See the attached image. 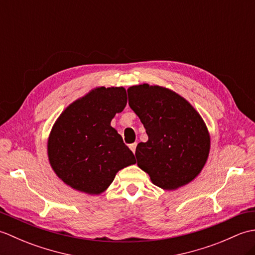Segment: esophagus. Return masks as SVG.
Returning <instances> with one entry per match:
<instances>
[{
  "mask_svg": "<svg viewBox=\"0 0 255 255\" xmlns=\"http://www.w3.org/2000/svg\"><path fill=\"white\" fill-rule=\"evenodd\" d=\"M136 147H137V142H134V143H131V144H129V148H130V150L132 151V152L134 153L136 152Z\"/></svg>",
  "mask_w": 255,
  "mask_h": 255,
  "instance_id": "34e87169",
  "label": "esophagus"
}]
</instances>
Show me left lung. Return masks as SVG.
I'll list each match as a JSON object with an SVG mask.
<instances>
[{
    "mask_svg": "<svg viewBox=\"0 0 255 255\" xmlns=\"http://www.w3.org/2000/svg\"><path fill=\"white\" fill-rule=\"evenodd\" d=\"M128 103L148 134L136 149L137 164L151 182L176 189L193 181L208 158L207 127L189 103L169 89L149 84L127 90Z\"/></svg>",
    "mask_w": 255,
    "mask_h": 255,
    "instance_id": "obj_1",
    "label": "left lung"
}]
</instances>
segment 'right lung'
Wrapping results in <instances>:
<instances>
[{
    "label": "right lung",
    "instance_id": "right-lung-1",
    "mask_svg": "<svg viewBox=\"0 0 255 255\" xmlns=\"http://www.w3.org/2000/svg\"><path fill=\"white\" fill-rule=\"evenodd\" d=\"M126 104L124 88L102 86L73 102L58 118L48 140V156L53 171L69 186L99 195L119 170L136 163L111 126Z\"/></svg>",
    "mask_w": 255,
    "mask_h": 255
}]
</instances>
